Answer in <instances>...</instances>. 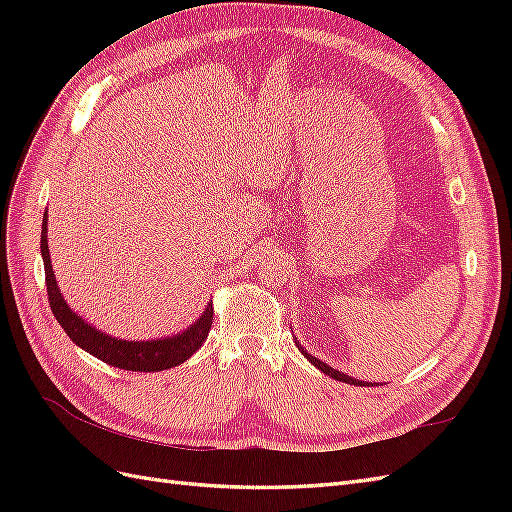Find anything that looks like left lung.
<instances>
[{"label": "left lung", "mask_w": 512, "mask_h": 512, "mask_svg": "<svg viewBox=\"0 0 512 512\" xmlns=\"http://www.w3.org/2000/svg\"><path fill=\"white\" fill-rule=\"evenodd\" d=\"M294 342H297V346H299V350H301V354L305 356V359L312 363L314 367H318L322 374H327V376H331V378H335V380H339V382H346V384H354V386H374V384H369V382H363V380H356V378H352V376H348V374H344V371H339V369H333L331 365H327V363H322L320 359H316V356H312L309 354L301 344H299V339H294ZM376 386H380V384H376Z\"/></svg>", "instance_id": "1"}]
</instances>
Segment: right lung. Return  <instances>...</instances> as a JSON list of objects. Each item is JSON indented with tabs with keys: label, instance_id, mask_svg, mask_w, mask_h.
Returning a JSON list of instances; mask_svg holds the SVG:
<instances>
[{
	"label": "right lung",
	"instance_id": "obj_1",
	"mask_svg": "<svg viewBox=\"0 0 512 512\" xmlns=\"http://www.w3.org/2000/svg\"><path fill=\"white\" fill-rule=\"evenodd\" d=\"M49 213L44 211L42 218V235H40V252L44 260V275H46V292H49V305L61 329L68 333L72 342L83 348L85 352L94 354L96 359L128 371H164L170 367H177L183 361H188L190 356L203 346V342L209 335L211 320H213V305L207 303L205 312L198 316L196 322H192L188 329L160 337V339H145V342H132V339H119L113 335H106L91 327L83 316L72 312L70 305L66 303L64 294H61L55 271L51 267V254H49Z\"/></svg>",
	"mask_w": 512,
	"mask_h": 512
}]
</instances>
